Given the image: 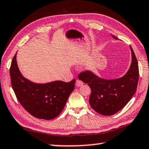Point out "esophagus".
Returning <instances> with one entry per match:
<instances>
[{"mask_svg": "<svg viewBox=\"0 0 149 149\" xmlns=\"http://www.w3.org/2000/svg\"><path fill=\"white\" fill-rule=\"evenodd\" d=\"M84 83L82 82L81 80H79V79H77L76 82H75V85H76L77 87H80L82 85H83Z\"/></svg>", "mask_w": 149, "mask_h": 149, "instance_id": "1", "label": "esophagus"}]
</instances>
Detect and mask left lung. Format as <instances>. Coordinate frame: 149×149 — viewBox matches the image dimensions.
I'll return each mask as SVG.
<instances>
[{"mask_svg": "<svg viewBox=\"0 0 149 149\" xmlns=\"http://www.w3.org/2000/svg\"><path fill=\"white\" fill-rule=\"evenodd\" d=\"M113 38L118 39L114 35ZM132 63L128 72L120 78L104 79L89 71L82 72L78 78L88 84L92 90L90 106L96 112L112 116L125 106L136 92L139 77L138 61L131 47Z\"/></svg>", "mask_w": 149, "mask_h": 149, "instance_id": "8db88e82", "label": "left lung"}]
</instances>
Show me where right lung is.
I'll return each instance as SVG.
<instances>
[{
    "instance_id": "1",
    "label": "right lung",
    "mask_w": 149,
    "mask_h": 149,
    "mask_svg": "<svg viewBox=\"0 0 149 149\" xmlns=\"http://www.w3.org/2000/svg\"><path fill=\"white\" fill-rule=\"evenodd\" d=\"M17 53L10 68V81L16 97L25 109L35 118L52 120L63 110L75 87V79L70 82L55 81L35 84L24 77L17 63Z\"/></svg>"
}]
</instances>
